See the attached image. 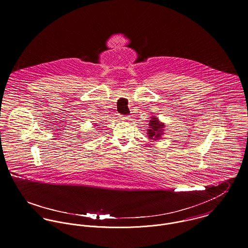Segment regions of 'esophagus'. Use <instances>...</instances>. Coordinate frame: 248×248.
Returning <instances> with one entry per match:
<instances>
[{
    "mask_svg": "<svg viewBox=\"0 0 248 248\" xmlns=\"http://www.w3.org/2000/svg\"><path fill=\"white\" fill-rule=\"evenodd\" d=\"M130 118V116H128V115H122V116H120V119H122V120H127V119H129Z\"/></svg>",
    "mask_w": 248,
    "mask_h": 248,
    "instance_id": "esophagus-1",
    "label": "esophagus"
}]
</instances>
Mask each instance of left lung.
<instances>
[{"instance_id":"1","label":"left lung","mask_w":248,"mask_h":248,"mask_svg":"<svg viewBox=\"0 0 248 248\" xmlns=\"http://www.w3.org/2000/svg\"><path fill=\"white\" fill-rule=\"evenodd\" d=\"M165 124L161 122L158 117L153 115L149 121V129L147 131L148 138L153 140H158L164 135Z\"/></svg>"}]
</instances>
